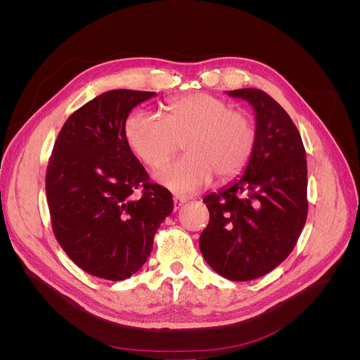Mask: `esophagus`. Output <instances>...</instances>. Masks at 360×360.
<instances>
[{"label": "esophagus", "instance_id": "1", "mask_svg": "<svg viewBox=\"0 0 360 360\" xmlns=\"http://www.w3.org/2000/svg\"><path fill=\"white\" fill-rule=\"evenodd\" d=\"M172 201H174V209L179 210L180 207H181L184 202H186V198H184V197H180V195H174V197H172Z\"/></svg>", "mask_w": 360, "mask_h": 360}]
</instances>
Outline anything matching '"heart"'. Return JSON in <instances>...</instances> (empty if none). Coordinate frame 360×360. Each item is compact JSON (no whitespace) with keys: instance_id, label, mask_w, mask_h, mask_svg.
Returning a JSON list of instances; mask_svg holds the SVG:
<instances>
[{"instance_id":"obj_1","label":"heart","mask_w":360,"mask_h":360,"mask_svg":"<svg viewBox=\"0 0 360 360\" xmlns=\"http://www.w3.org/2000/svg\"><path fill=\"white\" fill-rule=\"evenodd\" d=\"M163 118L135 111L124 123V136L134 153L147 167L158 168L177 153L181 144L186 156L156 172L167 188L191 193L210 184L216 174L230 180L242 174L252 159L257 127L252 117L233 110V105L207 93L169 99Z\"/></svg>"}]
</instances>
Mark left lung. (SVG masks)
<instances>
[{"mask_svg":"<svg viewBox=\"0 0 360 360\" xmlns=\"http://www.w3.org/2000/svg\"><path fill=\"white\" fill-rule=\"evenodd\" d=\"M228 96L254 106L257 146L240 179L204 197L210 221L200 249L216 274L252 281L291 254L307 222V153L296 124L267 93L240 89Z\"/></svg>","mask_w":360,"mask_h":360,"instance_id":"left-lung-1","label":"left lung"}]
</instances>
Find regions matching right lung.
<instances>
[{
    "instance_id": "1",
    "label": "right lung",
    "mask_w": 360,
    "mask_h": 360,
    "mask_svg": "<svg viewBox=\"0 0 360 360\" xmlns=\"http://www.w3.org/2000/svg\"><path fill=\"white\" fill-rule=\"evenodd\" d=\"M155 94L112 90L94 97L68 118L48 162L52 231L73 263L97 278L136 274L174 209L171 192L148 181L124 136L132 108Z\"/></svg>"
}]
</instances>
